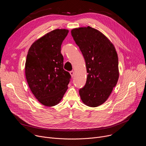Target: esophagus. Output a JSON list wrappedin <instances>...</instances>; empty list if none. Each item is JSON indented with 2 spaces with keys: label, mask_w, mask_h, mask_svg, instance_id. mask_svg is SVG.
Listing matches in <instances>:
<instances>
[{
  "label": "esophagus",
  "mask_w": 146,
  "mask_h": 146,
  "mask_svg": "<svg viewBox=\"0 0 146 146\" xmlns=\"http://www.w3.org/2000/svg\"><path fill=\"white\" fill-rule=\"evenodd\" d=\"M70 75L72 76V77H73L74 76V71H73V70L70 71Z\"/></svg>",
  "instance_id": "1"
}]
</instances>
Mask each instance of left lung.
I'll return each instance as SVG.
<instances>
[{
	"label": "left lung",
	"mask_w": 146,
	"mask_h": 146,
	"mask_svg": "<svg viewBox=\"0 0 146 146\" xmlns=\"http://www.w3.org/2000/svg\"><path fill=\"white\" fill-rule=\"evenodd\" d=\"M71 33L84 58L88 73L85 86L79 90L80 98L87 106L97 107L108 99L118 81L117 52L105 35L90 27L73 29Z\"/></svg>",
	"instance_id": "obj_1"
}]
</instances>
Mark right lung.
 I'll return each instance as SVG.
<instances>
[{
	"label": "right lung",
	"instance_id": "add662e5",
	"mask_svg": "<svg viewBox=\"0 0 146 146\" xmlns=\"http://www.w3.org/2000/svg\"><path fill=\"white\" fill-rule=\"evenodd\" d=\"M69 32L55 29L41 37L30 47L25 62V76L35 98L43 105L55 106L63 98L70 81L64 69L60 53L63 40Z\"/></svg>",
	"mask_w": 146,
	"mask_h": 146
}]
</instances>
